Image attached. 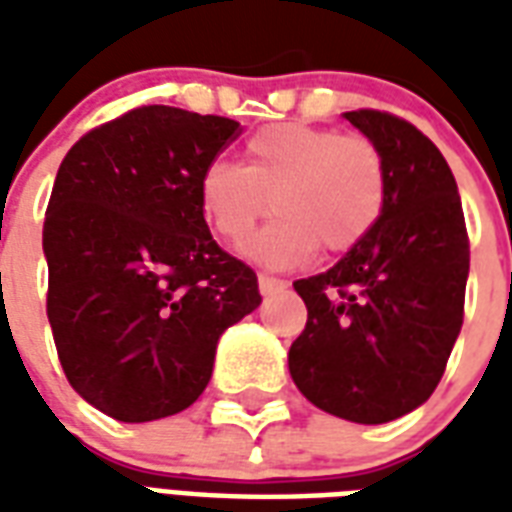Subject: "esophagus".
I'll return each mask as SVG.
<instances>
[{"label": "esophagus", "mask_w": 512, "mask_h": 512, "mask_svg": "<svg viewBox=\"0 0 512 512\" xmlns=\"http://www.w3.org/2000/svg\"><path fill=\"white\" fill-rule=\"evenodd\" d=\"M257 288H260L263 296H274V293H282V290L288 288V282H285V279L271 277V274H260V277H257Z\"/></svg>", "instance_id": "1"}]
</instances>
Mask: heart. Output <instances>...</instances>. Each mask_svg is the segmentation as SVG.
Wrapping results in <instances>:
<instances>
[{"mask_svg":"<svg viewBox=\"0 0 512 512\" xmlns=\"http://www.w3.org/2000/svg\"><path fill=\"white\" fill-rule=\"evenodd\" d=\"M386 164L376 142L307 123H274L246 142V167L216 158L202 169L200 208L224 244L241 246L271 211L277 219L246 255L271 268L307 263L318 246L345 255L386 208Z\"/></svg>","mask_w":512,"mask_h":512,"instance_id":"1","label":"heart"}]
</instances>
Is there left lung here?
<instances>
[{
    "mask_svg": "<svg viewBox=\"0 0 512 512\" xmlns=\"http://www.w3.org/2000/svg\"><path fill=\"white\" fill-rule=\"evenodd\" d=\"M345 120L384 156L386 208L343 260L293 282L307 326L288 367L321 411L381 425L422 406L444 376L463 323L469 235L450 164L428 136L378 109Z\"/></svg>",
    "mask_w": 512,
    "mask_h": 512,
    "instance_id": "8db88e82",
    "label": "left lung"
}]
</instances>
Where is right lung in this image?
<instances>
[{"instance_id": "1", "label": "right lung", "mask_w": 512, "mask_h": 512, "mask_svg": "<svg viewBox=\"0 0 512 512\" xmlns=\"http://www.w3.org/2000/svg\"><path fill=\"white\" fill-rule=\"evenodd\" d=\"M241 134L230 117L139 106L62 158L43 252L65 378L120 422L189 408L227 326L260 307L252 268L213 241L202 169Z\"/></svg>"}]
</instances>
